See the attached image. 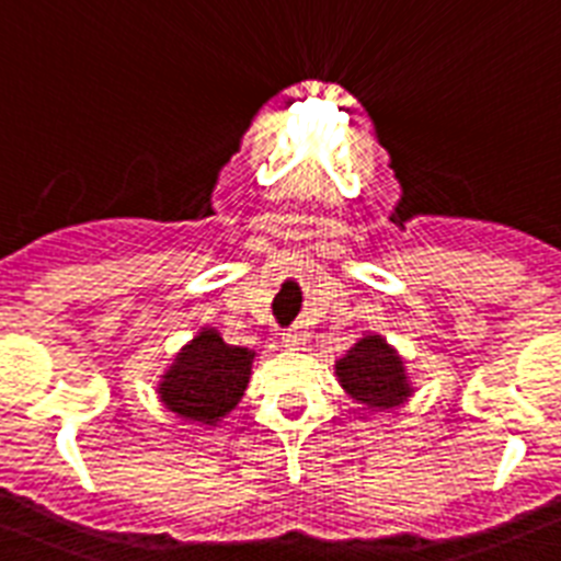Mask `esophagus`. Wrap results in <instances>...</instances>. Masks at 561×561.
<instances>
[{
  "label": "esophagus",
  "instance_id": "esophagus-1",
  "mask_svg": "<svg viewBox=\"0 0 561 561\" xmlns=\"http://www.w3.org/2000/svg\"><path fill=\"white\" fill-rule=\"evenodd\" d=\"M284 345H286V348H304V345H306V331L300 329V325L289 329L284 334Z\"/></svg>",
  "mask_w": 561,
  "mask_h": 561
}]
</instances>
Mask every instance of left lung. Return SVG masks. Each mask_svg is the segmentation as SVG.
I'll return each instance as SVG.
<instances>
[{
  "instance_id": "1",
  "label": "left lung",
  "mask_w": 561,
  "mask_h": 561,
  "mask_svg": "<svg viewBox=\"0 0 561 561\" xmlns=\"http://www.w3.org/2000/svg\"><path fill=\"white\" fill-rule=\"evenodd\" d=\"M334 376L351 399L376 413L401 408L413 396V381L399 351L370 331L334 362Z\"/></svg>"
}]
</instances>
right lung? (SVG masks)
<instances>
[{
  "label": "right lung",
  "instance_id": "add662e5",
  "mask_svg": "<svg viewBox=\"0 0 561 561\" xmlns=\"http://www.w3.org/2000/svg\"><path fill=\"white\" fill-rule=\"evenodd\" d=\"M252 359L255 351L227 345L219 331L205 325L173 356L171 368L157 385V396L165 410L180 419L216 427L244 396L252 376Z\"/></svg>",
  "mask_w": 561,
  "mask_h": 561
}]
</instances>
